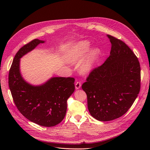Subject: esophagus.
<instances>
[{
	"label": "esophagus",
	"instance_id": "obj_1",
	"mask_svg": "<svg viewBox=\"0 0 150 150\" xmlns=\"http://www.w3.org/2000/svg\"><path fill=\"white\" fill-rule=\"evenodd\" d=\"M81 86V84L80 81H77L75 83V88L76 89H79Z\"/></svg>",
	"mask_w": 150,
	"mask_h": 150
}]
</instances>
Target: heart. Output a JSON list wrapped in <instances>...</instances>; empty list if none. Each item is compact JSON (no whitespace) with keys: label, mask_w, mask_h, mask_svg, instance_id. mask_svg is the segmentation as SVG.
Returning a JSON list of instances; mask_svg holds the SVG:
<instances>
[{"label":"heart","mask_w":150,"mask_h":150,"mask_svg":"<svg viewBox=\"0 0 150 150\" xmlns=\"http://www.w3.org/2000/svg\"><path fill=\"white\" fill-rule=\"evenodd\" d=\"M89 47V43L87 41H83L75 45L68 54V61L72 64L80 61L88 51ZM99 54L100 50L97 48L91 50L80 67L81 71L83 73H88L95 67Z\"/></svg>","instance_id":"heart-1"}]
</instances>
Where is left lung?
Wrapping results in <instances>:
<instances>
[{
  "instance_id": "left-lung-1",
  "label": "left lung",
  "mask_w": 150,
  "mask_h": 150,
  "mask_svg": "<svg viewBox=\"0 0 150 150\" xmlns=\"http://www.w3.org/2000/svg\"><path fill=\"white\" fill-rule=\"evenodd\" d=\"M111 43L109 57L93 69L82 85L91 115L99 121H110L127 112L140 89L138 58L124 42L107 35Z\"/></svg>"
}]
</instances>
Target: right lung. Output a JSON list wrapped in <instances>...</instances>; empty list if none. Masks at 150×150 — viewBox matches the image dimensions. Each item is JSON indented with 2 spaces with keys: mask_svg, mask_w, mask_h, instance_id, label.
Listing matches in <instances>:
<instances>
[{
  "mask_svg": "<svg viewBox=\"0 0 150 150\" xmlns=\"http://www.w3.org/2000/svg\"><path fill=\"white\" fill-rule=\"evenodd\" d=\"M44 41L35 39L23 45L16 54L9 71L8 84L14 103L30 121L42 127H51L64 119L67 100L75 91V79L53 77L40 86H33L22 78L20 58Z\"/></svg>",
  "mask_w": 150,
  "mask_h": 150,
  "instance_id": "1",
  "label": "right lung"
}]
</instances>
